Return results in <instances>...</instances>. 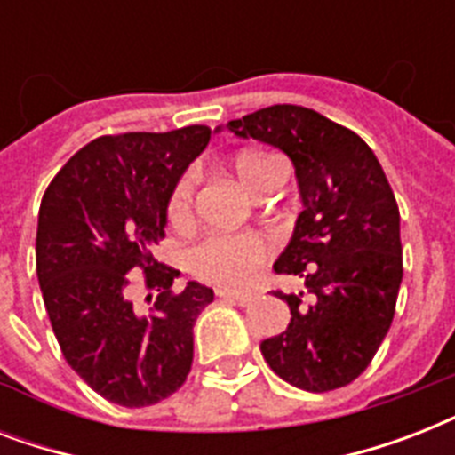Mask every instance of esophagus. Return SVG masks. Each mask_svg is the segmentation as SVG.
I'll list each match as a JSON object with an SVG mask.
<instances>
[{
  "mask_svg": "<svg viewBox=\"0 0 455 455\" xmlns=\"http://www.w3.org/2000/svg\"><path fill=\"white\" fill-rule=\"evenodd\" d=\"M217 298L235 299V302L248 304L250 299L257 298V291H227V288H217Z\"/></svg>",
  "mask_w": 455,
  "mask_h": 455,
  "instance_id": "obj_1",
  "label": "esophagus"
}]
</instances>
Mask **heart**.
I'll list each match as a JSON object with an SVG mask.
<instances>
[{"instance_id":"b5f03b06","label":"heart","mask_w":455,"mask_h":455,"mask_svg":"<svg viewBox=\"0 0 455 455\" xmlns=\"http://www.w3.org/2000/svg\"><path fill=\"white\" fill-rule=\"evenodd\" d=\"M235 179L248 191L262 196L276 188L283 179V167L276 157L262 151H241L231 160ZM193 177L179 179L167 200V220L172 224H184L191 217ZM269 257V243L255 234H214L188 250V269L207 283L243 285L262 269Z\"/></svg>"}]
</instances>
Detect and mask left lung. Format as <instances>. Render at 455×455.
<instances>
[{
  "label": "left lung",
  "instance_id": "left-lung-1",
  "mask_svg": "<svg viewBox=\"0 0 455 455\" xmlns=\"http://www.w3.org/2000/svg\"><path fill=\"white\" fill-rule=\"evenodd\" d=\"M228 130L291 157L304 205L274 271L304 278L311 302L274 292L292 318L264 339V361L307 392L345 387L371 366L395 318L403 259L392 186L359 134L304 106L255 110Z\"/></svg>",
  "mask_w": 455,
  "mask_h": 455
}]
</instances>
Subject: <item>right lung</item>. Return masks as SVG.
<instances>
[{
	"label": "right lung",
	"instance_id": "1",
	"mask_svg": "<svg viewBox=\"0 0 455 455\" xmlns=\"http://www.w3.org/2000/svg\"><path fill=\"white\" fill-rule=\"evenodd\" d=\"M212 130L106 134L75 153L46 186L37 221V278L60 352L113 403L139 409L172 396L193 363V325L214 292L151 248L164 238L167 200ZM142 274L139 275L138 271ZM149 292L148 315L131 299Z\"/></svg>",
	"mask_w": 455,
	"mask_h": 455
}]
</instances>
